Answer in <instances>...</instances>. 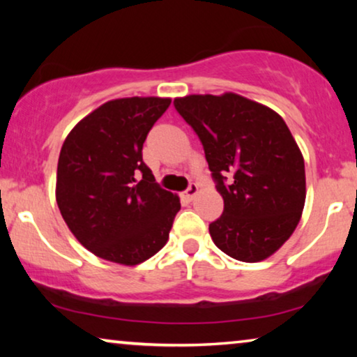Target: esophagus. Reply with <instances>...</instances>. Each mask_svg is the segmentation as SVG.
<instances>
[{"instance_id": "obj_1", "label": "esophagus", "mask_w": 357, "mask_h": 357, "mask_svg": "<svg viewBox=\"0 0 357 357\" xmlns=\"http://www.w3.org/2000/svg\"><path fill=\"white\" fill-rule=\"evenodd\" d=\"M197 193H198V185L197 183H190L188 188L182 193V197L187 199V202H192V199L195 198V195H197Z\"/></svg>"}]
</instances>
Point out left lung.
<instances>
[{
	"instance_id": "8db88e82",
	"label": "left lung",
	"mask_w": 357,
	"mask_h": 357,
	"mask_svg": "<svg viewBox=\"0 0 357 357\" xmlns=\"http://www.w3.org/2000/svg\"><path fill=\"white\" fill-rule=\"evenodd\" d=\"M174 105L202 141L224 199L221 218L209 224L213 242L236 260H265L294 232L305 203L304 158L284 120L232 92Z\"/></svg>"
}]
</instances>
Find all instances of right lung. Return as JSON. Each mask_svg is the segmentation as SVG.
Instances as JSON below:
<instances>
[{
    "instance_id": "right-lung-1",
    "label": "right lung",
    "mask_w": 357,
    "mask_h": 357,
    "mask_svg": "<svg viewBox=\"0 0 357 357\" xmlns=\"http://www.w3.org/2000/svg\"><path fill=\"white\" fill-rule=\"evenodd\" d=\"M169 105L160 97L105 102L61 146L58 208L77 241L104 260L133 266L167 242L180 199L155 183L143 144Z\"/></svg>"
}]
</instances>
